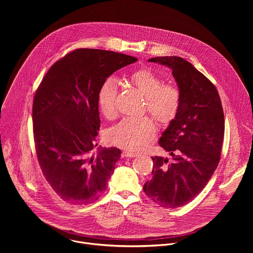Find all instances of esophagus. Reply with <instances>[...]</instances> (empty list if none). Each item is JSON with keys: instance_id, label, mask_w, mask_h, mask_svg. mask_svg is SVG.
Here are the masks:
<instances>
[{"instance_id": "obj_1", "label": "esophagus", "mask_w": 253, "mask_h": 253, "mask_svg": "<svg viewBox=\"0 0 253 253\" xmlns=\"http://www.w3.org/2000/svg\"><path fill=\"white\" fill-rule=\"evenodd\" d=\"M122 156L123 157H128V158H134L137 156V154L135 153H132V152H129V151H124L122 153Z\"/></svg>"}]
</instances>
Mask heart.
<instances>
[{
    "instance_id": "b5f03b06",
    "label": "heart",
    "mask_w": 253,
    "mask_h": 253,
    "mask_svg": "<svg viewBox=\"0 0 253 253\" xmlns=\"http://www.w3.org/2000/svg\"><path fill=\"white\" fill-rule=\"evenodd\" d=\"M127 81L145 96V109L162 126H169L176 118L181 105V94L172 84H164L163 79L149 68L130 73ZM118 82L106 78L97 92V104L101 115L107 120L117 116L116 98ZM156 132L154 121L149 117L124 119L109 129L107 139L111 144L136 152L144 148Z\"/></svg>"
}]
</instances>
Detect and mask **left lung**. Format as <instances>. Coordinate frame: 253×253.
<instances>
[{
  "label": "left lung",
  "mask_w": 253,
  "mask_h": 253,
  "mask_svg": "<svg viewBox=\"0 0 253 253\" xmlns=\"http://www.w3.org/2000/svg\"><path fill=\"white\" fill-rule=\"evenodd\" d=\"M148 61L172 70L181 105L159 140L172 159L152 158L153 176L143 190L161 207L176 209L200 194L216 169L224 138V113L215 85L190 62L178 56Z\"/></svg>",
  "instance_id": "1"
}]
</instances>
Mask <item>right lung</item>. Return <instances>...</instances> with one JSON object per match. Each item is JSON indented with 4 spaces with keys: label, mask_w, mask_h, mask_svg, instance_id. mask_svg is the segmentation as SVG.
Returning <instances> with one entry per match:
<instances>
[{
    "label": "right lung",
    "mask_w": 253,
    "mask_h": 253,
    "mask_svg": "<svg viewBox=\"0 0 253 253\" xmlns=\"http://www.w3.org/2000/svg\"><path fill=\"white\" fill-rule=\"evenodd\" d=\"M137 61L124 53L78 48L45 74L33 100L38 162L53 191L72 205H87L105 191L121 150H92L100 119L97 92L113 73Z\"/></svg>",
    "instance_id": "1"
}]
</instances>
